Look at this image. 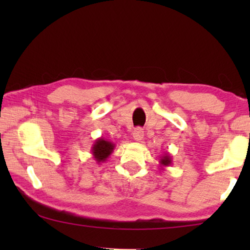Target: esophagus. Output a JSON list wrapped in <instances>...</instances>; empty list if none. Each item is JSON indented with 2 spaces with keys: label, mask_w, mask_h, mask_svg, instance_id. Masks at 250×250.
<instances>
[{
  "label": "esophagus",
  "mask_w": 250,
  "mask_h": 250,
  "mask_svg": "<svg viewBox=\"0 0 250 250\" xmlns=\"http://www.w3.org/2000/svg\"><path fill=\"white\" fill-rule=\"evenodd\" d=\"M132 135H133V139L135 141H141L143 137H145V131H143L141 128H137V129H134Z\"/></svg>",
  "instance_id": "1"
}]
</instances>
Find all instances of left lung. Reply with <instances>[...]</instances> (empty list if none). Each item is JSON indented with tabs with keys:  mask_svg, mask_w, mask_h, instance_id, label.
<instances>
[{
	"mask_svg": "<svg viewBox=\"0 0 250 250\" xmlns=\"http://www.w3.org/2000/svg\"><path fill=\"white\" fill-rule=\"evenodd\" d=\"M171 164H172V156L170 153H164L163 155L160 156L159 166L162 170H164V167H170Z\"/></svg>",
	"mask_w": 250,
	"mask_h": 250,
	"instance_id": "8db88e82",
	"label": "left lung"
}]
</instances>
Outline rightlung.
I'll use <instances>...</instances> for the list:
<instances>
[{
	"label": "right lung",
	"instance_id": "right-lung-1",
	"mask_svg": "<svg viewBox=\"0 0 250 250\" xmlns=\"http://www.w3.org/2000/svg\"><path fill=\"white\" fill-rule=\"evenodd\" d=\"M115 147V143L105 140L104 138H98L91 146L92 158L98 164L105 162L109 156L112 154Z\"/></svg>",
	"mask_w": 250,
	"mask_h": 250
}]
</instances>
